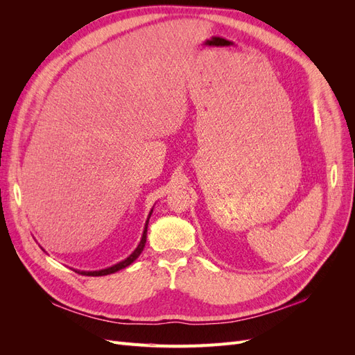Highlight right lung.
<instances>
[{
	"mask_svg": "<svg viewBox=\"0 0 355 355\" xmlns=\"http://www.w3.org/2000/svg\"><path fill=\"white\" fill-rule=\"evenodd\" d=\"M151 214H153V209H151V211H149V214H148V219H146V222H145V228H144V234H142L141 243L137 244V247L135 249V252H133L130 256H128V257H125L124 261L118 262V263H115V265H112V266L105 268V270H98V271H80V270H73V271H75V272H78V274H81V275H89V277H102V275H110V274H114V272H116V271L124 270L125 266L132 265V263L137 259V257L141 256V253L144 252V247H145V243H146L148 223H149V218H151Z\"/></svg>",
	"mask_w": 355,
	"mask_h": 355,
	"instance_id": "obj_1",
	"label": "right lung"
}]
</instances>
